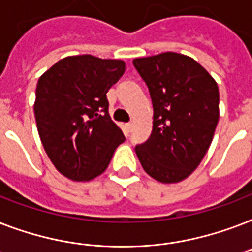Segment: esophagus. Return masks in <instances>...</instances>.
Instances as JSON below:
<instances>
[{
  "instance_id": "obj_1",
  "label": "esophagus",
  "mask_w": 252,
  "mask_h": 252,
  "mask_svg": "<svg viewBox=\"0 0 252 252\" xmlns=\"http://www.w3.org/2000/svg\"><path fill=\"white\" fill-rule=\"evenodd\" d=\"M126 129L128 130V132H130V130L133 129V123H126Z\"/></svg>"
}]
</instances>
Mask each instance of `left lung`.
<instances>
[{"label": "left lung", "mask_w": 252, "mask_h": 252, "mask_svg": "<svg viewBox=\"0 0 252 252\" xmlns=\"http://www.w3.org/2000/svg\"><path fill=\"white\" fill-rule=\"evenodd\" d=\"M153 102V130L136 146L142 168L161 183L195 171L209 149L220 118L215 78L192 57L175 52L133 60Z\"/></svg>", "instance_id": "1"}]
</instances>
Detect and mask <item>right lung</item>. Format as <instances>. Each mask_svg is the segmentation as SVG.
Listing matches in <instances>:
<instances>
[{
  "mask_svg": "<svg viewBox=\"0 0 252 252\" xmlns=\"http://www.w3.org/2000/svg\"><path fill=\"white\" fill-rule=\"evenodd\" d=\"M124 70L123 60L77 55L59 60L37 81L33 112L39 137L65 178L89 182L103 174L126 140L111 120L106 96Z\"/></svg>",
  "mask_w": 252,
  "mask_h": 252,
  "instance_id": "right-lung-1",
  "label": "right lung"
}]
</instances>
